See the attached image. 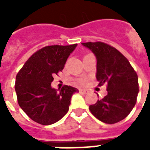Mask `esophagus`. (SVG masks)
<instances>
[{
  "label": "esophagus",
  "instance_id": "34e87169",
  "mask_svg": "<svg viewBox=\"0 0 150 150\" xmlns=\"http://www.w3.org/2000/svg\"><path fill=\"white\" fill-rule=\"evenodd\" d=\"M79 92L83 93V94H88V92H89V91H88V90H86V89H79Z\"/></svg>",
  "mask_w": 150,
  "mask_h": 150
}]
</instances>
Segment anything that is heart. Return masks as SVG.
Instances as JSON below:
<instances>
[{
  "label": "heart",
  "mask_w": 150,
  "mask_h": 150,
  "mask_svg": "<svg viewBox=\"0 0 150 150\" xmlns=\"http://www.w3.org/2000/svg\"><path fill=\"white\" fill-rule=\"evenodd\" d=\"M86 80H85V79H83V80H82L81 81V83H86Z\"/></svg>",
  "instance_id": "obj_1"
}]
</instances>
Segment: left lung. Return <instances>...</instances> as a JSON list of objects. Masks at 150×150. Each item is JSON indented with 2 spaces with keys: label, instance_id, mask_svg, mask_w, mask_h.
<instances>
[{
  "label": "left lung",
  "instance_id": "1",
  "mask_svg": "<svg viewBox=\"0 0 150 150\" xmlns=\"http://www.w3.org/2000/svg\"><path fill=\"white\" fill-rule=\"evenodd\" d=\"M97 59L99 86L107 84L108 95L89 106L92 115L106 124H115L129 115L137 103L138 77L129 60L115 47L102 42H83Z\"/></svg>",
  "mask_w": 150,
  "mask_h": 150
}]
</instances>
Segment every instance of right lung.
Instances as JSON below:
<instances>
[{
	"instance_id": "1",
	"label": "right lung",
	"mask_w": 150,
	"mask_h": 150,
	"mask_svg": "<svg viewBox=\"0 0 150 150\" xmlns=\"http://www.w3.org/2000/svg\"><path fill=\"white\" fill-rule=\"evenodd\" d=\"M77 44L47 46L34 53L18 71L15 91L19 106L31 120L43 125L59 121L69 110L72 95L78 89L64 85L51 88L53 76L62 71Z\"/></svg>"
}]
</instances>
